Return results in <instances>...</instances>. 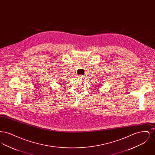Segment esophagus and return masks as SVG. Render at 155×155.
<instances>
[{"label":"esophagus","mask_w":155,"mask_h":155,"mask_svg":"<svg viewBox=\"0 0 155 155\" xmlns=\"http://www.w3.org/2000/svg\"><path fill=\"white\" fill-rule=\"evenodd\" d=\"M78 77H79V78H84V76H83V75H79V76H78Z\"/></svg>","instance_id":"esophagus-1"}]
</instances>
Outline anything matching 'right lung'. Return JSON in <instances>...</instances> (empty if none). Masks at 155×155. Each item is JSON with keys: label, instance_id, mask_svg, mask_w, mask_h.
<instances>
[{"label": "right lung", "instance_id": "obj_1", "mask_svg": "<svg viewBox=\"0 0 155 155\" xmlns=\"http://www.w3.org/2000/svg\"><path fill=\"white\" fill-rule=\"evenodd\" d=\"M59 84H60V85H63V84H62V82H61V83H59Z\"/></svg>", "mask_w": 155, "mask_h": 155}]
</instances>
